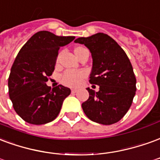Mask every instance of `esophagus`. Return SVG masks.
Segmentation results:
<instances>
[{
    "mask_svg": "<svg viewBox=\"0 0 160 160\" xmlns=\"http://www.w3.org/2000/svg\"><path fill=\"white\" fill-rule=\"evenodd\" d=\"M77 92H78V89H76V88H72V94H75V93H77Z\"/></svg>",
    "mask_w": 160,
    "mask_h": 160,
    "instance_id": "1",
    "label": "esophagus"
}]
</instances>
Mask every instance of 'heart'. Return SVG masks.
Here are the masks:
<instances>
[{
  "label": "heart",
  "instance_id": "obj_1",
  "mask_svg": "<svg viewBox=\"0 0 160 160\" xmlns=\"http://www.w3.org/2000/svg\"><path fill=\"white\" fill-rule=\"evenodd\" d=\"M81 48L80 47L76 48L75 50ZM86 74L83 72H75V71H67L61 77V82L65 85L70 87H77L82 83Z\"/></svg>",
  "mask_w": 160,
  "mask_h": 160
}]
</instances>
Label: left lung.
<instances>
[{
    "mask_svg": "<svg viewBox=\"0 0 160 160\" xmlns=\"http://www.w3.org/2000/svg\"><path fill=\"white\" fill-rule=\"evenodd\" d=\"M75 42L84 44L91 52L89 82L100 86L98 92L87 88L89 97L82 104V110L95 123H117L129 111L136 91V76L128 56L107 34L79 37Z\"/></svg>",
    "mask_w": 160,
    "mask_h": 160,
    "instance_id": "8db88e82",
    "label": "left lung"
}]
</instances>
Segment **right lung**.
Listing matches in <instances>:
<instances>
[{
    "label": "right lung",
    "mask_w": 160,
    "mask_h": 160,
    "mask_svg": "<svg viewBox=\"0 0 160 160\" xmlns=\"http://www.w3.org/2000/svg\"><path fill=\"white\" fill-rule=\"evenodd\" d=\"M74 37H58L49 31L37 32L22 47L8 78V93L18 116L31 124H44L59 115L71 89L59 84H46L54 71L60 47Z\"/></svg>",
    "instance_id": "right-lung-1"
}]
</instances>
